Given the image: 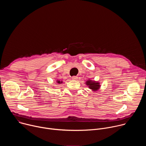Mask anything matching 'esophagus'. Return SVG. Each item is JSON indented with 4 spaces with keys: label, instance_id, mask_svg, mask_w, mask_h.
Instances as JSON below:
<instances>
[{
    "label": "esophagus",
    "instance_id": "1",
    "mask_svg": "<svg viewBox=\"0 0 146 146\" xmlns=\"http://www.w3.org/2000/svg\"><path fill=\"white\" fill-rule=\"evenodd\" d=\"M77 78H78V77H77V76H73V77H72V79H73V80H76Z\"/></svg>",
    "mask_w": 146,
    "mask_h": 146
}]
</instances>
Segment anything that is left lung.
<instances>
[{
    "label": "left lung",
    "instance_id": "1",
    "mask_svg": "<svg viewBox=\"0 0 146 146\" xmlns=\"http://www.w3.org/2000/svg\"><path fill=\"white\" fill-rule=\"evenodd\" d=\"M86 85L88 86V87L90 88V89L94 91H96L100 88V84L97 81H94L92 80H88L86 82Z\"/></svg>",
    "mask_w": 146,
    "mask_h": 146
}]
</instances>
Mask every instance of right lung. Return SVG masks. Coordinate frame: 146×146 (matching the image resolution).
<instances>
[{
    "instance_id": "right-lung-1",
    "label": "right lung",
    "mask_w": 146,
    "mask_h": 146,
    "mask_svg": "<svg viewBox=\"0 0 146 146\" xmlns=\"http://www.w3.org/2000/svg\"><path fill=\"white\" fill-rule=\"evenodd\" d=\"M57 82L59 83V84H60V83L62 82V81H57Z\"/></svg>"
}]
</instances>
